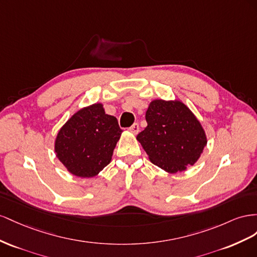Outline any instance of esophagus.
Returning a JSON list of instances; mask_svg holds the SVG:
<instances>
[{"label": "esophagus", "mask_w": 257, "mask_h": 257, "mask_svg": "<svg viewBox=\"0 0 257 257\" xmlns=\"http://www.w3.org/2000/svg\"><path fill=\"white\" fill-rule=\"evenodd\" d=\"M139 129H140V128H139V123L135 122V123L133 124V126H131V127L129 128V131H130V133H131V134H134V135H137V134L139 133Z\"/></svg>", "instance_id": "34e87169"}]
</instances>
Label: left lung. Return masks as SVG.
I'll return each instance as SVG.
<instances>
[{"mask_svg": "<svg viewBox=\"0 0 257 257\" xmlns=\"http://www.w3.org/2000/svg\"><path fill=\"white\" fill-rule=\"evenodd\" d=\"M148 127L137 136L151 163L168 173L185 171L199 159L208 140L201 122L179 99L153 100Z\"/></svg>", "mask_w": 257, "mask_h": 257, "instance_id": "left-lung-1", "label": "left lung"}]
</instances>
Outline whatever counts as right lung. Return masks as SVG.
I'll return each mask as SVG.
<instances>
[{
  "label": "right lung",
  "mask_w": 257,
  "mask_h": 257,
  "mask_svg": "<svg viewBox=\"0 0 257 257\" xmlns=\"http://www.w3.org/2000/svg\"><path fill=\"white\" fill-rule=\"evenodd\" d=\"M121 133L116 117L105 114L103 104L85 106L58 131L56 156L69 173L78 178H93L111 163Z\"/></svg>",
  "instance_id": "obj_1"
}]
</instances>
